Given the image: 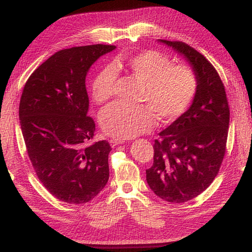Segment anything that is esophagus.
<instances>
[{
	"label": "esophagus",
	"instance_id": "34e87169",
	"mask_svg": "<svg viewBox=\"0 0 252 252\" xmlns=\"http://www.w3.org/2000/svg\"><path fill=\"white\" fill-rule=\"evenodd\" d=\"M122 143H125L123 140H119V139H111L110 140V144H111V147H112V148L117 147V146H119V144H122Z\"/></svg>",
	"mask_w": 252,
	"mask_h": 252
}]
</instances>
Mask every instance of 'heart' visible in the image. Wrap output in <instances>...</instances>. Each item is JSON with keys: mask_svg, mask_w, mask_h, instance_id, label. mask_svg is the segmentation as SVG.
Masks as SVG:
<instances>
[{"mask_svg": "<svg viewBox=\"0 0 252 252\" xmlns=\"http://www.w3.org/2000/svg\"><path fill=\"white\" fill-rule=\"evenodd\" d=\"M126 70L144 84L141 102L147 105L127 106L112 103L101 111L99 121L106 134L116 139H130L150 131L155 117L162 123L176 121L194 100L198 92L195 72L187 65H172L171 59L149 50L114 60L97 71L91 84L92 97L103 103L113 94L117 71Z\"/></svg>", "mask_w": 252, "mask_h": 252, "instance_id": "1", "label": "heart"}]
</instances>
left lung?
I'll list each match as a JSON object with an SVG mask.
<instances>
[{
    "label": "left lung",
    "mask_w": 252,
    "mask_h": 252,
    "mask_svg": "<svg viewBox=\"0 0 252 252\" xmlns=\"http://www.w3.org/2000/svg\"><path fill=\"white\" fill-rule=\"evenodd\" d=\"M183 55L198 78V92L186 113L162 130L153 144L147 182L158 197L182 203L198 197L215 180L222 163L230 110L218 72L183 42L158 40Z\"/></svg>",
    "instance_id": "1"
}]
</instances>
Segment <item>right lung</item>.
<instances>
[{"label": "right lung", "instance_id": "obj_1", "mask_svg": "<svg viewBox=\"0 0 252 252\" xmlns=\"http://www.w3.org/2000/svg\"><path fill=\"white\" fill-rule=\"evenodd\" d=\"M114 49L94 44L59 51L24 85L19 118L28 155L42 185L63 202H89L109 180V142L88 144L95 123L88 117L85 78Z\"/></svg>", "mask_w": 252, "mask_h": 252}]
</instances>
